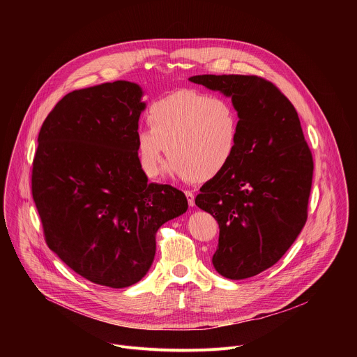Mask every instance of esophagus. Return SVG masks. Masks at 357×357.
Returning <instances> with one entry per match:
<instances>
[{"label":"esophagus","mask_w":357,"mask_h":357,"mask_svg":"<svg viewBox=\"0 0 357 357\" xmlns=\"http://www.w3.org/2000/svg\"><path fill=\"white\" fill-rule=\"evenodd\" d=\"M185 195H186V199H188L189 206H193V205H195V195H193L192 192H189V190H186V192H185Z\"/></svg>","instance_id":"34e87169"}]
</instances>
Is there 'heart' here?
<instances>
[{"label": "heart", "mask_w": 357, "mask_h": 357, "mask_svg": "<svg viewBox=\"0 0 357 357\" xmlns=\"http://www.w3.org/2000/svg\"><path fill=\"white\" fill-rule=\"evenodd\" d=\"M146 120L149 128L137 132L135 154L148 178L160 174L167 148L171 172L192 181L216 178L236 157L241 119L226 96L181 90L155 101Z\"/></svg>", "instance_id": "obj_1"}]
</instances>
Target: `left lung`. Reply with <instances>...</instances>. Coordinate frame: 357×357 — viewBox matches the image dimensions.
I'll return each instance as SVG.
<instances>
[{"mask_svg":"<svg viewBox=\"0 0 357 357\" xmlns=\"http://www.w3.org/2000/svg\"><path fill=\"white\" fill-rule=\"evenodd\" d=\"M189 80L231 97L240 113L234 160L200 188L195 203L219 223L213 267L244 280L273 267L307 222L312 154L295 107L271 82L244 75Z\"/></svg>","mask_w":357,"mask_h":357,"instance_id":"8db88e82","label":"left lung"}]
</instances>
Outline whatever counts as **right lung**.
Returning a JSON list of instances; mask_svg holds the SVG:
<instances>
[{
	"mask_svg": "<svg viewBox=\"0 0 357 357\" xmlns=\"http://www.w3.org/2000/svg\"><path fill=\"white\" fill-rule=\"evenodd\" d=\"M142 89L117 80L66 94L45 119L32 196L47 247L83 278L110 288L138 282L155 233L183 215V192L148 183L135 154Z\"/></svg>",
	"mask_w": 357,
	"mask_h": 357,
	"instance_id": "1",
	"label": "right lung"
}]
</instances>
